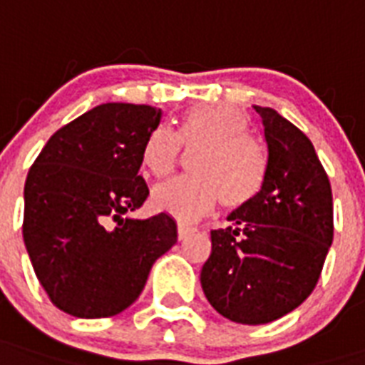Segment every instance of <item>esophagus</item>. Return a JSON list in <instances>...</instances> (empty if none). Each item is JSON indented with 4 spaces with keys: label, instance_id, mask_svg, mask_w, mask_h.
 Instances as JSON below:
<instances>
[{
    "label": "esophagus",
    "instance_id": "esophagus-1",
    "mask_svg": "<svg viewBox=\"0 0 365 365\" xmlns=\"http://www.w3.org/2000/svg\"><path fill=\"white\" fill-rule=\"evenodd\" d=\"M195 232V229L192 227H187V225L180 223L178 225V240H185L189 236V234Z\"/></svg>",
    "mask_w": 365,
    "mask_h": 365
}]
</instances>
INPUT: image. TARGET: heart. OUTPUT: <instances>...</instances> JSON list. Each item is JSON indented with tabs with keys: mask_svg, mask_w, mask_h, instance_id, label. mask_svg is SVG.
Wrapping results in <instances>:
<instances>
[{
	"mask_svg": "<svg viewBox=\"0 0 365 365\" xmlns=\"http://www.w3.org/2000/svg\"><path fill=\"white\" fill-rule=\"evenodd\" d=\"M250 121L238 108L198 105L182 115L176 131L159 127L142 148V165L153 178H167L176 168L180 146L198 150L192 157L191 178L159 185L152 195L157 212L180 221L197 219L221 200L236 210L250 204L262 189L266 157L247 133Z\"/></svg>",
	"mask_w": 365,
	"mask_h": 365,
	"instance_id": "obj_1",
	"label": "heart"
}]
</instances>
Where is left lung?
Wrapping results in <instances>:
<instances>
[{"label":"left lung","mask_w":365,"mask_h":365,"mask_svg":"<svg viewBox=\"0 0 365 365\" xmlns=\"http://www.w3.org/2000/svg\"><path fill=\"white\" fill-rule=\"evenodd\" d=\"M266 140L259 195L212 230V255L200 272L204 294L219 315L266 324L313 292L334 240L331 187L315 148L274 108L257 106Z\"/></svg>","instance_id":"1"}]
</instances>
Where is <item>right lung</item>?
<instances>
[{
  "label": "right lung",
  "mask_w": 365,
  "mask_h": 365,
  "mask_svg": "<svg viewBox=\"0 0 365 365\" xmlns=\"http://www.w3.org/2000/svg\"><path fill=\"white\" fill-rule=\"evenodd\" d=\"M161 108L105 103L50 136L24 185V244L56 307L80 319L121 313L178 240L168 213L129 217L150 191L142 148Z\"/></svg>",
  "instance_id": "add662e5"
}]
</instances>
